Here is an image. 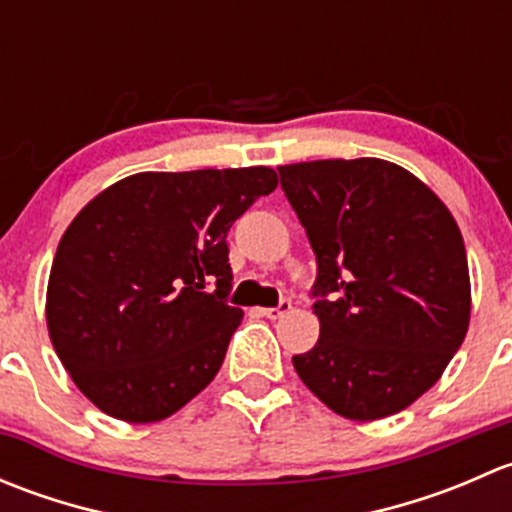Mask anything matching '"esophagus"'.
Masks as SVG:
<instances>
[{
	"instance_id": "34e87169",
	"label": "esophagus",
	"mask_w": 512,
	"mask_h": 512,
	"mask_svg": "<svg viewBox=\"0 0 512 512\" xmlns=\"http://www.w3.org/2000/svg\"><path fill=\"white\" fill-rule=\"evenodd\" d=\"M289 309H292L289 299H282V302L277 304V307H265V309H260V312H262V317H267V319H280L282 314L289 312Z\"/></svg>"
}]
</instances>
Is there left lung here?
<instances>
[{"label":"left lung","mask_w":512,"mask_h":512,"mask_svg":"<svg viewBox=\"0 0 512 512\" xmlns=\"http://www.w3.org/2000/svg\"><path fill=\"white\" fill-rule=\"evenodd\" d=\"M317 255L319 339L294 371L334 414L376 421L426 394L471 322L466 245L451 210L381 158L280 165Z\"/></svg>","instance_id":"obj_1"}]
</instances>
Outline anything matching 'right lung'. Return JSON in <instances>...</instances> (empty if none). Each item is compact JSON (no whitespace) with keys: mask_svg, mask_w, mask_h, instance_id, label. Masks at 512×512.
I'll return each instance as SVG.
<instances>
[{"mask_svg":"<svg viewBox=\"0 0 512 512\" xmlns=\"http://www.w3.org/2000/svg\"><path fill=\"white\" fill-rule=\"evenodd\" d=\"M275 188L265 165L136 173L71 220L51 265L46 327L103 414L163 421L215 379L242 322L225 302L227 230Z\"/></svg>","mask_w":512,"mask_h":512,"instance_id":"right-lung-1","label":"right lung"}]
</instances>
